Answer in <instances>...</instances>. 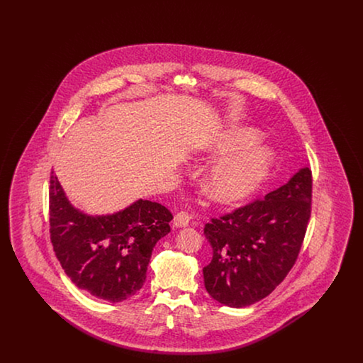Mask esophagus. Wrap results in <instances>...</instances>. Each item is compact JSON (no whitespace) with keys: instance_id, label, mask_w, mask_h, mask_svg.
Masks as SVG:
<instances>
[{"instance_id":"34e87169","label":"esophagus","mask_w":363,"mask_h":363,"mask_svg":"<svg viewBox=\"0 0 363 363\" xmlns=\"http://www.w3.org/2000/svg\"><path fill=\"white\" fill-rule=\"evenodd\" d=\"M190 219H191V216H190L186 211H179V212L174 216V227H177V228L186 227V225H189Z\"/></svg>"}]
</instances>
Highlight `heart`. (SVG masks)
Segmentation results:
<instances>
[{
	"label": "heart",
	"instance_id": "b5f03b06",
	"mask_svg": "<svg viewBox=\"0 0 363 363\" xmlns=\"http://www.w3.org/2000/svg\"><path fill=\"white\" fill-rule=\"evenodd\" d=\"M259 138L257 132L238 128L227 132L215 144V151H237L247 148ZM271 164V152L264 147H256L234 152L219 160L207 177L208 194L220 204L238 203L247 197L261 184Z\"/></svg>",
	"mask_w": 363,
	"mask_h": 363
}]
</instances>
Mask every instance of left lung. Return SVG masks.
<instances>
[{
  "label": "left lung",
  "mask_w": 363,
  "mask_h": 363,
  "mask_svg": "<svg viewBox=\"0 0 363 363\" xmlns=\"http://www.w3.org/2000/svg\"><path fill=\"white\" fill-rule=\"evenodd\" d=\"M311 169L303 167L264 199L206 225L213 255L203 275L213 299L230 308H245L284 280L311 219Z\"/></svg>",
  "instance_id": "1"
}]
</instances>
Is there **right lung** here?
<instances>
[{
	"label": "right lung",
	"mask_w": 363,
	"mask_h": 363,
	"mask_svg": "<svg viewBox=\"0 0 363 363\" xmlns=\"http://www.w3.org/2000/svg\"><path fill=\"white\" fill-rule=\"evenodd\" d=\"M49 200L52 249L70 280L110 302L138 293L156 242L170 233L172 212L140 199L113 215L89 216L70 204L52 172Z\"/></svg>",
	"instance_id": "1"
}]
</instances>
